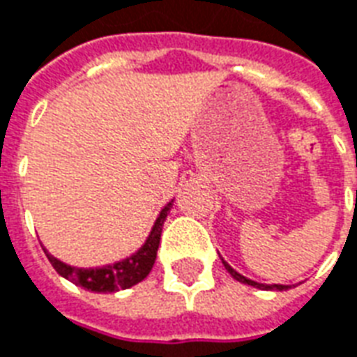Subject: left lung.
I'll return each instance as SVG.
<instances>
[{"label": "left lung", "instance_id": "left-lung-1", "mask_svg": "<svg viewBox=\"0 0 357 357\" xmlns=\"http://www.w3.org/2000/svg\"><path fill=\"white\" fill-rule=\"evenodd\" d=\"M222 264H224V267H226V271L231 275L235 280H239V282L243 284H248V286H254V288H259V290H277V291H282V290H288V288H291V286H286V284H259L256 282V280H250V278L243 277L241 273H237V271L233 269L231 265L227 264L226 259L222 258Z\"/></svg>", "mask_w": 357, "mask_h": 357}]
</instances>
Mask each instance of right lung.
Returning a JSON list of instances; mask_svg holds the SVG:
<instances>
[{"mask_svg": "<svg viewBox=\"0 0 357 357\" xmlns=\"http://www.w3.org/2000/svg\"><path fill=\"white\" fill-rule=\"evenodd\" d=\"M173 207V199L160 211L154 226L150 229L149 237L137 250L133 252L128 258L114 261V264L103 265V267H75L61 259L54 258L50 252L43 246V252L47 254L48 261L52 264L56 273L60 277L67 278L69 282L77 284L80 288L88 291H98V294H112V291L128 290L131 286H135L141 280L149 277L152 271V265L156 261L158 246L162 239L163 222L167 218L169 211Z\"/></svg>", "mask_w": 357, "mask_h": 357, "instance_id": "obj_1", "label": "right lung"}]
</instances>
